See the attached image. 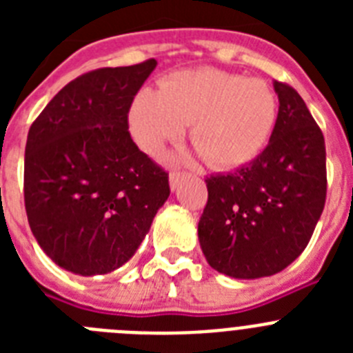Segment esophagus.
I'll use <instances>...</instances> for the list:
<instances>
[{
    "mask_svg": "<svg viewBox=\"0 0 353 353\" xmlns=\"http://www.w3.org/2000/svg\"><path fill=\"white\" fill-rule=\"evenodd\" d=\"M183 179V173H180V171H171L170 173V187L171 189H176V187L180 185V180Z\"/></svg>",
    "mask_w": 353,
    "mask_h": 353,
    "instance_id": "obj_1",
    "label": "esophagus"
}]
</instances>
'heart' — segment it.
<instances>
[{
  "mask_svg": "<svg viewBox=\"0 0 353 353\" xmlns=\"http://www.w3.org/2000/svg\"><path fill=\"white\" fill-rule=\"evenodd\" d=\"M277 99L261 79L199 68L171 76L164 88H145L130 108V130L145 152L182 138L192 124L198 154L217 168L251 161L276 125Z\"/></svg>",
  "mask_w": 353,
  "mask_h": 353,
  "instance_id": "obj_1",
  "label": "heart"
}]
</instances>
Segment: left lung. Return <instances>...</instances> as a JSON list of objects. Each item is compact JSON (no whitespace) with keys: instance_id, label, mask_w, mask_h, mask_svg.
<instances>
[{"instance_id":"left-lung-1","label":"left lung","mask_w":353,"mask_h":353,"mask_svg":"<svg viewBox=\"0 0 353 353\" xmlns=\"http://www.w3.org/2000/svg\"><path fill=\"white\" fill-rule=\"evenodd\" d=\"M279 111L267 148L248 166L207 176L198 236L212 269L256 279L301 256L327 196L325 141L290 84L274 81Z\"/></svg>"}]
</instances>
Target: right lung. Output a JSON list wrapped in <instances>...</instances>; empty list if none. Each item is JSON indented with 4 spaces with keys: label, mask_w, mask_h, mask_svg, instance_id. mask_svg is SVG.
<instances>
[{
    "label": "right lung",
    "mask_w": 353,
    "mask_h": 353,
    "mask_svg": "<svg viewBox=\"0 0 353 353\" xmlns=\"http://www.w3.org/2000/svg\"><path fill=\"white\" fill-rule=\"evenodd\" d=\"M157 61L86 72L28 132L24 207L43 252L79 276L132 258L170 196L168 173L129 132L134 97Z\"/></svg>",
    "instance_id": "1"
}]
</instances>
